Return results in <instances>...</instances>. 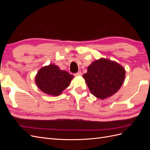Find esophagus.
Listing matches in <instances>:
<instances>
[{
	"label": "esophagus",
	"mask_w": 150,
	"mask_h": 150,
	"mask_svg": "<svg viewBox=\"0 0 150 150\" xmlns=\"http://www.w3.org/2000/svg\"><path fill=\"white\" fill-rule=\"evenodd\" d=\"M82 76V72L81 71H79L75 74V76Z\"/></svg>",
	"instance_id": "1"
}]
</instances>
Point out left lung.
Here are the masks:
<instances>
[{"label":"left lung","mask_w":150,"mask_h":150,"mask_svg":"<svg viewBox=\"0 0 150 150\" xmlns=\"http://www.w3.org/2000/svg\"><path fill=\"white\" fill-rule=\"evenodd\" d=\"M126 71L116 61L101 57L88 67L83 75L86 83L95 97L104 99L111 97L123 84Z\"/></svg>","instance_id":"obj_1"}]
</instances>
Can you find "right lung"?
Masks as SVG:
<instances>
[{
	"instance_id": "add662e5",
	"label": "right lung",
	"mask_w": 150,
	"mask_h": 150,
	"mask_svg": "<svg viewBox=\"0 0 150 150\" xmlns=\"http://www.w3.org/2000/svg\"><path fill=\"white\" fill-rule=\"evenodd\" d=\"M74 76L60 69L57 66L50 64L38 71L35 77V83L44 93L57 96L69 86Z\"/></svg>"
}]
</instances>
